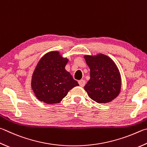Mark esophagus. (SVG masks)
I'll list each match as a JSON object with an SVG mask.
<instances>
[{"label":"esophagus","mask_w":147,"mask_h":147,"mask_svg":"<svg viewBox=\"0 0 147 147\" xmlns=\"http://www.w3.org/2000/svg\"><path fill=\"white\" fill-rule=\"evenodd\" d=\"M78 84L80 85V86L84 87L85 85V82L84 80H81L78 81Z\"/></svg>","instance_id":"obj_1"}]
</instances>
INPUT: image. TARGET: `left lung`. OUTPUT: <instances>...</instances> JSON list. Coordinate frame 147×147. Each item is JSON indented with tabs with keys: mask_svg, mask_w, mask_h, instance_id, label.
Here are the masks:
<instances>
[{
	"mask_svg": "<svg viewBox=\"0 0 147 147\" xmlns=\"http://www.w3.org/2000/svg\"><path fill=\"white\" fill-rule=\"evenodd\" d=\"M90 68V80L85 85L89 96L99 103H106L118 96L121 89V76L113 60L103 54L84 56Z\"/></svg>",
	"mask_w": 147,
	"mask_h": 147,
	"instance_id": "8db88e82",
	"label": "left lung"
}]
</instances>
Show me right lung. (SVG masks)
<instances>
[{
	"mask_svg": "<svg viewBox=\"0 0 147 147\" xmlns=\"http://www.w3.org/2000/svg\"><path fill=\"white\" fill-rule=\"evenodd\" d=\"M67 62L58 51L47 53L39 61L32 76L31 87L40 101L58 103L71 89L79 85L65 69Z\"/></svg>",
	"mask_w": 147,
	"mask_h": 147,
	"instance_id": "add662e5",
	"label": "right lung"
}]
</instances>
